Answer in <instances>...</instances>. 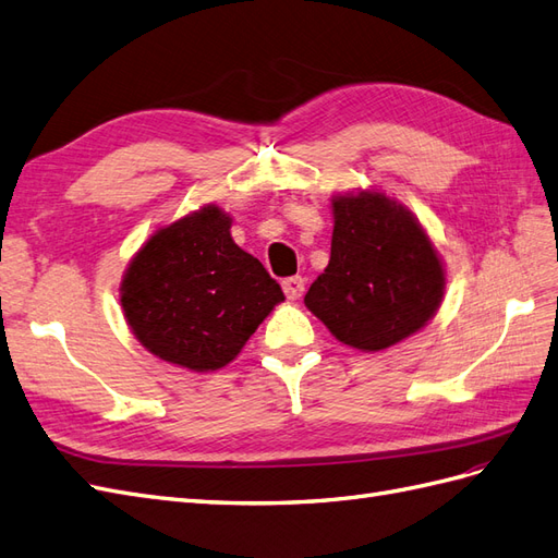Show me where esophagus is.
I'll list each match as a JSON object with an SVG mask.
<instances>
[{
	"label": "esophagus",
	"instance_id": "esophagus-1",
	"mask_svg": "<svg viewBox=\"0 0 558 558\" xmlns=\"http://www.w3.org/2000/svg\"><path fill=\"white\" fill-rule=\"evenodd\" d=\"M304 288H306V282L302 276H292V278L282 280V290H284V294H288V299H299L304 294Z\"/></svg>",
	"mask_w": 558,
	"mask_h": 558
}]
</instances>
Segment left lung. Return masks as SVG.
Segmentation results:
<instances>
[{
    "label": "left lung",
    "mask_w": 558,
    "mask_h": 558,
    "mask_svg": "<svg viewBox=\"0 0 558 558\" xmlns=\"http://www.w3.org/2000/svg\"><path fill=\"white\" fill-rule=\"evenodd\" d=\"M330 264L304 304L341 344L384 351L436 316L446 268L422 223L379 191L332 197Z\"/></svg>",
    "instance_id": "8db88e82"
}]
</instances>
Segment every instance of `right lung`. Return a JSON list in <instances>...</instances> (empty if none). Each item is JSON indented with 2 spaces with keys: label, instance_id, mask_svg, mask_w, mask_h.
Segmentation results:
<instances>
[{
  "label": "right lung",
  "instance_id": "obj_1",
  "mask_svg": "<svg viewBox=\"0 0 558 558\" xmlns=\"http://www.w3.org/2000/svg\"><path fill=\"white\" fill-rule=\"evenodd\" d=\"M284 294L231 238V217L205 205L155 231L124 270L120 304L157 359L211 373L231 363Z\"/></svg>",
  "mask_w": 558,
  "mask_h": 558
}]
</instances>
